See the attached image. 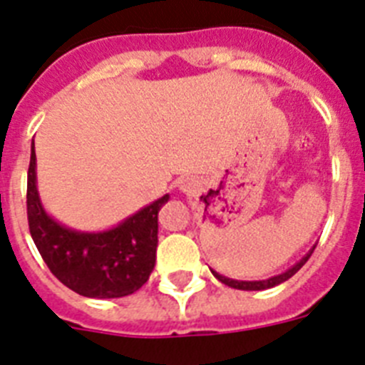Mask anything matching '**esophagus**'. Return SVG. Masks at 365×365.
<instances>
[{"mask_svg":"<svg viewBox=\"0 0 365 365\" xmlns=\"http://www.w3.org/2000/svg\"><path fill=\"white\" fill-rule=\"evenodd\" d=\"M192 187H195V180L192 178L180 180V189H182V191H191Z\"/></svg>","mask_w":365,"mask_h":365,"instance_id":"34e87169","label":"esophagus"}]
</instances>
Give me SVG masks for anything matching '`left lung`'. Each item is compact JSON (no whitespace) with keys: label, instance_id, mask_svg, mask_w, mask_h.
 <instances>
[{"label":"left lung","instance_id":"obj_1","mask_svg":"<svg viewBox=\"0 0 365 365\" xmlns=\"http://www.w3.org/2000/svg\"><path fill=\"white\" fill-rule=\"evenodd\" d=\"M314 248H316V244H314V246H312V250H310V252L307 253L305 257L301 259V261H297L296 264L292 266V268H288L287 272H283V274H279V275H274V277H270V279H262V281H237V279H230V277H226V275H220V274H218V272H215V270H211V274H213L215 277H217L218 281H220V283L227 284V287H231V288H237V290H266V288L277 287V284L284 283L287 279L292 277V275L296 274L297 270H299L301 266H303L307 261H309V257H310V255H312Z\"/></svg>","mask_w":365,"mask_h":365}]
</instances>
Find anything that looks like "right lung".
Segmentation results:
<instances>
[{"label": "right lung", "mask_w": 365, "mask_h": 365, "mask_svg": "<svg viewBox=\"0 0 365 365\" xmlns=\"http://www.w3.org/2000/svg\"><path fill=\"white\" fill-rule=\"evenodd\" d=\"M169 195L145 205L115 227L77 231L47 215L36 187V154L31 147L27 173V218L38 252L60 283L95 299L134 294L156 264L158 213Z\"/></svg>", "instance_id": "1"}]
</instances>
